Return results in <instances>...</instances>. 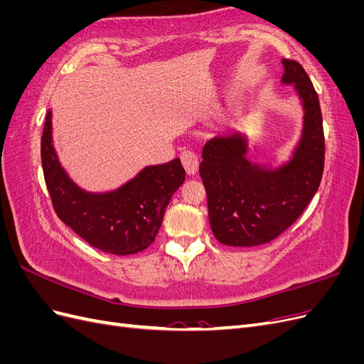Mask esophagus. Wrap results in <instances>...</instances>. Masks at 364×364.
<instances>
[{
    "mask_svg": "<svg viewBox=\"0 0 364 364\" xmlns=\"http://www.w3.org/2000/svg\"><path fill=\"white\" fill-rule=\"evenodd\" d=\"M181 159L188 174H196L197 170H199V156L193 150H185L181 155Z\"/></svg>",
    "mask_w": 364,
    "mask_h": 364,
    "instance_id": "1",
    "label": "esophagus"
}]
</instances>
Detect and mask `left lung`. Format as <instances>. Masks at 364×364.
I'll return each instance as SVG.
<instances>
[{
    "mask_svg": "<svg viewBox=\"0 0 364 364\" xmlns=\"http://www.w3.org/2000/svg\"><path fill=\"white\" fill-rule=\"evenodd\" d=\"M281 83L293 85L302 106L301 138L278 167L252 161L243 132L214 136L203 146L200 176L208 217L222 245L250 247L281 235L310 203L322 181L325 138L318 97L301 63L282 59Z\"/></svg>",
    "mask_w": 364,
    "mask_h": 364,
    "instance_id": "left-lung-1",
    "label": "left lung"
}]
</instances>
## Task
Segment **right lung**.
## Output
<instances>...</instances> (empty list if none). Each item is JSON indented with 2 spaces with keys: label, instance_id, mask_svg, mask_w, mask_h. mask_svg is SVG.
Instances as JSON below:
<instances>
[{
  "label": "right lung",
  "instance_id": "1",
  "mask_svg": "<svg viewBox=\"0 0 364 364\" xmlns=\"http://www.w3.org/2000/svg\"><path fill=\"white\" fill-rule=\"evenodd\" d=\"M43 178L54 211L91 246L114 255H132L155 241L171 196L185 181L181 159L149 165L119 188L91 193L65 171L53 144L51 111L41 139Z\"/></svg>",
  "mask_w": 364,
  "mask_h": 364
}]
</instances>
